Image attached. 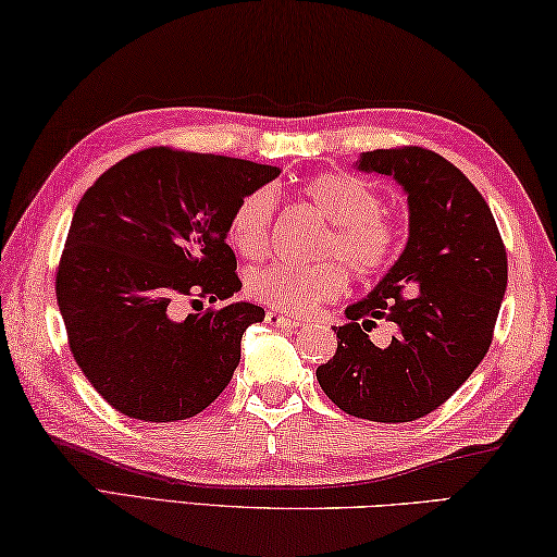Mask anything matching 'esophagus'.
Masks as SVG:
<instances>
[{"instance_id": "obj_1", "label": "esophagus", "mask_w": 557, "mask_h": 557, "mask_svg": "<svg viewBox=\"0 0 557 557\" xmlns=\"http://www.w3.org/2000/svg\"><path fill=\"white\" fill-rule=\"evenodd\" d=\"M265 321L272 323V326H277V329H297V326H301V321L285 317V313H280V311H268Z\"/></svg>"}]
</instances>
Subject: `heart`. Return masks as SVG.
Listing matches in <instances>:
<instances>
[{"mask_svg":"<svg viewBox=\"0 0 557 557\" xmlns=\"http://www.w3.org/2000/svg\"><path fill=\"white\" fill-rule=\"evenodd\" d=\"M301 199L329 221L319 256L309 265L270 262L252 270L246 280L250 299L295 317H309L326 301L343 295L348 285L346 269L358 280L384 275L401 250V224L382 207V199L366 180L350 173H319L299 187ZM277 199L270 187H258L238 201L228 221V244L240 258L268 256L275 224ZM344 264L341 267L339 262Z\"/></svg>","mask_w":557,"mask_h":557,"instance_id":"heart-1","label":"heart"}]
</instances>
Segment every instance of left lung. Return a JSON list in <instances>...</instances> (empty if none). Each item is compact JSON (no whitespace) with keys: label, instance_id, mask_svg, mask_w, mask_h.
<instances>
[{"label":"left lung","instance_id":"1","mask_svg":"<svg viewBox=\"0 0 557 557\" xmlns=\"http://www.w3.org/2000/svg\"><path fill=\"white\" fill-rule=\"evenodd\" d=\"M358 168L407 189L409 244L375 292L346 309L336 356L317 380L350 417L413 421L448 401L487 356L507 289V248L478 187L433 150H368ZM380 318L398 323L387 349L367 336Z\"/></svg>","mask_w":557,"mask_h":557}]
</instances>
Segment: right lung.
Returning a JSON list of instances; mask_svg holds the SVG:
<instances>
[{
  "label": "right lung",
  "instance_id": "obj_1",
  "mask_svg": "<svg viewBox=\"0 0 557 557\" xmlns=\"http://www.w3.org/2000/svg\"><path fill=\"white\" fill-rule=\"evenodd\" d=\"M277 175L153 146L111 165L79 199L55 272L58 307L79 370L124 417L189 419L234 377L244 331L265 311L226 301L240 289L228 221ZM182 298L210 307L177 320Z\"/></svg>",
  "mask_w": 557,
  "mask_h": 557
}]
</instances>
